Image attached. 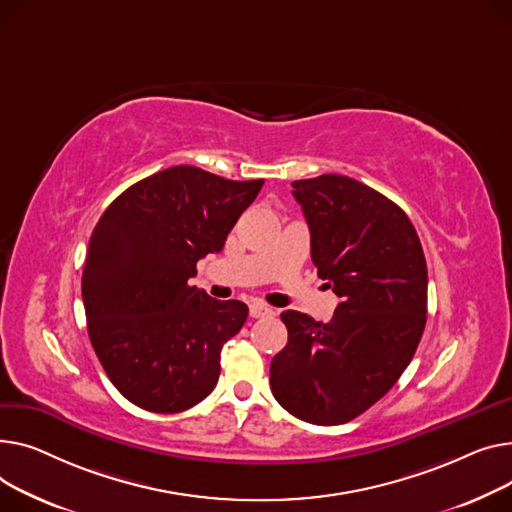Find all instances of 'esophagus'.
I'll list each match as a JSON object with an SVG mask.
<instances>
[{
  "mask_svg": "<svg viewBox=\"0 0 512 512\" xmlns=\"http://www.w3.org/2000/svg\"><path fill=\"white\" fill-rule=\"evenodd\" d=\"M273 314H275V310L268 308V306H262V304L250 306V316L252 318H268V316H273Z\"/></svg>",
  "mask_w": 512,
  "mask_h": 512,
  "instance_id": "1",
  "label": "esophagus"
}]
</instances>
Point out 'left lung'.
<instances>
[{"instance_id": "obj_1", "label": "left lung", "mask_w": 512, "mask_h": 512, "mask_svg": "<svg viewBox=\"0 0 512 512\" xmlns=\"http://www.w3.org/2000/svg\"><path fill=\"white\" fill-rule=\"evenodd\" d=\"M318 277L341 297L330 322L287 310L289 341L270 362L275 399L295 417L337 426L380 401L424 335L428 266L415 227L347 175L293 182Z\"/></svg>"}]
</instances>
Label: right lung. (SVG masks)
Segmentation results:
<instances>
[{
  "mask_svg": "<svg viewBox=\"0 0 512 512\" xmlns=\"http://www.w3.org/2000/svg\"><path fill=\"white\" fill-rule=\"evenodd\" d=\"M264 179L233 182L192 165L140 179L90 235L82 270L88 337L130 403L179 413L213 393L221 349L248 306L190 285L196 262L221 252Z\"/></svg>",
  "mask_w": 512,
  "mask_h": 512,
  "instance_id": "1",
  "label": "right lung"
}]
</instances>
